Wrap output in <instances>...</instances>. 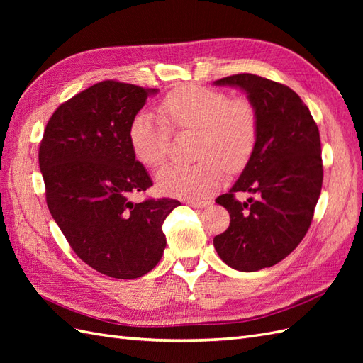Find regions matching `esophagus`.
<instances>
[{"label": "esophagus", "mask_w": 363, "mask_h": 363, "mask_svg": "<svg viewBox=\"0 0 363 363\" xmlns=\"http://www.w3.org/2000/svg\"><path fill=\"white\" fill-rule=\"evenodd\" d=\"M188 204H191L192 207L195 208H204V207H211L212 206V201L211 200H188Z\"/></svg>", "instance_id": "34e87169"}]
</instances>
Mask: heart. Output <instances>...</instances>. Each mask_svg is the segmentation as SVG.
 Wrapping results in <instances>:
<instances>
[{"label": "heart", "instance_id": "1", "mask_svg": "<svg viewBox=\"0 0 363 363\" xmlns=\"http://www.w3.org/2000/svg\"><path fill=\"white\" fill-rule=\"evenodd\" d=\"M163 119L142 112L131 121L128 142L135 159L157 169L167 160L171 130L199 131L203 162L194 167H168L157 174L159 189L175 196H203L223 183V169L245 168L256 148L259 121L245 98L232 100L225 92L203 86H183L167 95L160 106Z\"/></svg>", "mask_w": 363, "mask_h": 363}]
</instances>
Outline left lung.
<instances>
[{"label":"left lung","mask_w":363,"mask_h":363,"mask_svg":"<svg viewBox=\"0 0 363 363\" xmlns=\"http://www.w3.org/2000/svg\"><path fill=\"white\" fill-rule=\"evenodd\" d=\"M247 92L259 133L242 174L216 203L230 213V225L213 238L218 256L233 269L269 268L296 248L311 227L323 186L320 130L309 108L291 87L255 74L216 80ZM236 191L257 194L245 203Z\"/></svg>","instance_id":"1"}]
</instances>
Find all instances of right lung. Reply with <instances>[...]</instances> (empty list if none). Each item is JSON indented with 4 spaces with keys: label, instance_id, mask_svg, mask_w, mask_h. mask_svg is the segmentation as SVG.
Here are the masks:
<instances>
[{
    "label": "right lung",
    "instance_id": "1",
    "mask_svg": "<svg viewBox=\"0 0 363 363\" xmlns=\"http://www.w3.org/2000/svg\"><path fill=\"white\" fill-rule=\"evenodd\" d=\"M157 89L100 82L52 113L39 147L50 213L84 263L113 279H138L162 259V224L180 201L130 200L152 182L130 148L131 121Z\"/></svg>",
    "mask_w": 363,
    "mask_h": 363
}]
</instances>
